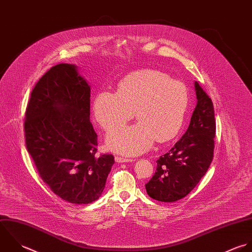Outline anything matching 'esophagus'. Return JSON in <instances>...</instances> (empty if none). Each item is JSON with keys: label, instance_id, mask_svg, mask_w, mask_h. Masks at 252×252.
Listing matches in <instances>:
<instances>
[{"label": "esophagus", "instance_id": "1", "mask_svg": "<svg viewBox=\"0 0 252 252\" xmlns=\"http://www.w3.org/2000/svg\"><path fill=\"white\" fill-rule=\"evenodd\" d=\"M115 161L118 162V163H123V162H132L133 159L126 158H121V157H115Z\"/></svg>", "mask_w": 252, "mask_h": 252}]
</instances>
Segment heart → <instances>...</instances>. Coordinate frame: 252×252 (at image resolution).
<instances>
[{
  "label": "heart",
  "mask_w": 252,
  "mask_h": 252,
  "mask_svg": "<svg viewBox=\"0 0 252 252\" xmlns=\"http://www.w3.org/2000/svg\"><path fill=\"white\" fill-rule=\"evenodd\" d=\"M188 106L186 85L161 71L146 69L125 77L116 93L99 92L93 109L105 131L124 125L136 112L139 123L109 132L105 143L111 152L138 156L149 151L156 140L165 143L174 139L184 125Z\"/></svg>",
  "instance_id": "heart-1"
}]
</instances>
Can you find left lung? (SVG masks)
Instances as JSON below:
<instances>
[{"mask_svg": "<svg viewBox=\"0 0 252 252\" xmlns=\"http://www.w3.org/2000/svg\"><path fill=\"white\" fill-rule=\"evenodd\" d=\"M196 105L189 125L174 147L157 161L156 174L146 184L148 194L158 201L185 197L205 175L213 159L215 118L210 97L194 82Z\"/></svg>", "mask_w": 252, "mask_h": 252, "instance_id": "1", "label": "left lung"}]
</instances>
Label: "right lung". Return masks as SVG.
<instances>
[{"label": "right lung", "instance_id": "add662e5", "mask_svg": "<svg viewBox=\"0 0 252 252\" xmlns=\"http://www.w3.org/2000/svg\"><path fill=\"white\" fill-rule=\"evenodd\" d=\"M90 95L78 67L60 63L38 81L25 113L26 148L40 177L56 194L75 204L101 195L114 164L111 155L95 156Z\"/></svg>", "mask_w": 252, "mask_h": 252}]
</instances>
